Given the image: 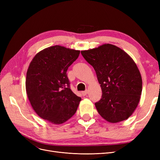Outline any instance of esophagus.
I'll use <instances>...</instances> for the list:
<instances>
[{
	"label": "esophagus",
	"instance_id": "obj_1",
	"mask_svg": "<svg viewBox=\"0 0 160 160\" xmlns=\"http://www.w3.org/2000/svg\"><path fill=\"white\" fill-rule=\"evenodd\" d=\"M88 90H85V91H82L81 92V93H82V95H86L87 94H88Z\"/></svg>",
	"mask_w": 160,
	"mask_h": 160
}]
</instances>
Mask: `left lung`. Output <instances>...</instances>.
Returning <instances> with one entry per match:
<instances>
[{
    "label": "left lung",
    "instance_id": "1",
    "mask_svg": "<svg viewBox=\"0 0 160 160\" xmlns=\"http://www.w3.org/2000/svg\"><path fill=\"white\" fill-rule=\"evenodd\" d=\"M94 68L102 90L95 103L99 115L117 123L129 118L139 103L142 79L136 64L126 52L111 44L81 51Z\"/></svg>",
    "mask_w": 160,
    "mask_h": 160
}]
</instances>
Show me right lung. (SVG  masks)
<instances>
[{
	"label": "right lung",
	"instance_id": "right-lung-1",
	"mask_svg": "<svg viewBox=\"0 0 160 160\" xmlns=\"http://www.w3.org/2000/svg\"><path fill=\"white\" fill-rule=\"evenodd\" d=\"M80 51L55 45L33 58L26 77V91L37 114L52 123L67 122L77 111L81 98L70 88L69 67Z\"/></svg>",
	"mask_w": 160,
	"mask_h": 160
}]
</instances>
